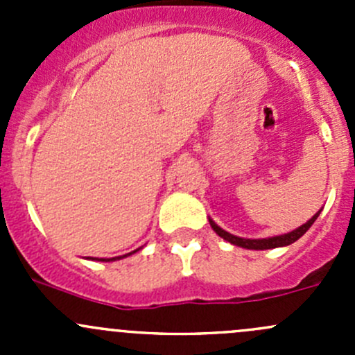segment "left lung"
<instances>
[{"mask_svg":"<svg viewBox=\"0 0 355 355\" xmlns=\"http://www.w3.org/2000/svg\"><path fill=\"white\" fill-rule=\"evenodd\" d=\"M321 209L318 211L316 214H314L313 218H311L307 223L300 225L299 228H295V230L288 232V234L285 235H277V237H268V239H242V237H237V235H232L228 234V232H225L223 228L218 227L216 223H214L213 220H209V225L211 228H213L214 232H216L218 235H220L221 239H225V241H228L230 244L234 245H239V247H244V249H252V250H264V249H275V247H284V245H290L293 244L295 241H299L300 237H302L304 234H306L307 230H309L311 227H313V223L316 221V218L320 216Z\"/></svg>","mask_w":355,"mask_h":355,"instance_id":"left-lung-1","label":"left lung"}]
</instances>
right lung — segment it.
I'll use <instances>...</instances> for the list:
<instances>
[{
    "label": "right lung",
    "instance_id": "obj_1",
    "mask_svg": "<svg viewBox=\"0 0 355 355\" xmlns=\"http://www.w3.org/2000/svg\"><path fill=\"white\" fill-rule=\"evenodd\" d=\"M139 250V249H137ZM137 250H134V252H137ZM134 252H128V254H125V256H118V257H111V259H98V261H106V263H108V261H116V259H121V257H127V256H130V254H134Z\"/></svg>",
    "mask_w": 355,
    "mask_h": 355
}]
</instances>
